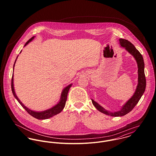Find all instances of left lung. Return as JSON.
<instances>
[{
    "label": "left lung",
    "instance_id": "8db88e82",
    "mask_svg": "<svg viewBox=\"0 0 156 156\" xmlns=\"http://www.w3.org/2000/svg\"><path fill=\"white\" fill-rule=\"evenodd\" d=\"M119 41L121 47H124L130 55H132L137 62L138 68V82L135 92L132 97L127 101L126 102V103L122 106L121 109L118 111H109L105 109L103 106L100 105L97 102L91 99L93 105L98 111L112 116H122L129 113L139 102V100L144 94L146 88V79L144 72L145 64L142 55L136 49L134 45L128 40L120 38L119 40Z\"/></svg>",
    "mask_w": 156,
    "mask_h": 156
}]
</instances>
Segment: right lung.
Instances as JSON below:
<instances>
[{
	"mask_svg": "<svg viewBox=\"0 0 156 156\" xmlns=\"http://www.w3.org/2000/svg\"><path fill=\"white\" fill-rule=\"evenodd\" d=\"M35 37V36H34L30 40H29L26 42V43L24 44V47H25L26 45L28 44L30 42H31L34 39ZM21 52H22V50L20 52V53ZM18 56H19V55L17 56V58H16V59L15 61L14 66H13V73H14V67H15V64L16 62V61H17V59ZM72 85L73 84L71 83V84L68 85V86H67L66 87H65L63 89L62 92H61V94L59 101L57 103V104H56L52 108H50L48 109L43 111H35L31 110V109H29L28 108H27L26 106H25L23 104L22 102L20 100V99L18 98V97L17 96V95L16 94V92H15L14 87V73L12 74V80H11V89H12V94H13L14 97L16 98V100L18 101V102L21 105V106H22L23 108L29 113V115H30L31 116H32L33 117H34V118H37L38 119H48V118H51L52 116H54L55 115L61 112L64 109V107L66 106V101H67L68 93L69 89L71 87Z\"/></svg>",
	"mask_w": 156,
	"mask_h": 156,
	"instance_id": "obj_1",
	"label": "right lung"
}]
</instances>
